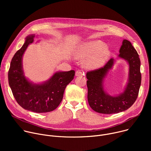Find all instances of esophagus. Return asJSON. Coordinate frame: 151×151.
I'll return each mask as SVG.
<instances>
[{
	"instance_id": "esophagus-1",
	"label": "esophagus",
	"mask_w": 151,
	"mask_h": 151,
	"mask_svg": "<svg viewBox=\"0 0 151 151\" xmlns=\"http://www.w3.org/2000/svg\"><path fill=\"white\" fill-rule=\"evenodd\" d=\"M75 75L76 76H82V75H84V72H83L82 70H78L76 72H75Z\"/></svg>"
}]
</instances>
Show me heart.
Masks as SVG:
<instances>
[{"label":"heart","mask_w":151,"mask_h":151,"mask_svg":"<svg viewBox=\"0 0 151 151\" xmlns=\"http://www.w3.org/2000/svg\"><path fill=\"white\" fill-rule=\"evenodd\" d=\"M106 45L100 40L85 42L80 45L76 51L78 58L89 57L85 62L88 68L94 69L102 66L110 56V51Z\"/></svg>","instance_id":"heart-1"}]
</instances>
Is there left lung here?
I'll list each match as a JSON object with an SVG mask.
<instances>
[{"label":"left lung","mask_w":151,"mask_h":151,"mask_svg":"<svg viewBox=\"0 0 151 151\" xmlns=\"http://www.w3.org/2000/svg\"><path fill=\"white\" fill-rule=\"evenodd\" d=\"M139 57L131 42L124 39L118 58L126 60L128 64V78L124 91L114 96L107 93L103 86L104 78L114 65V58H111L103 68L87 73L88 101L93 110L104 114H116L128 109L134 104L141 85Z\"/></svg>","instance_id":"left-lung-1"}]
</instances>
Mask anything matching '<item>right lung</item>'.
<instances>
[{
  "label": "right lung",
  "mask_w": 151,
  "mask_h": 151,
  "mask_svg": "<svg viewBox=\"0 0 151 151\" xmlns=\"http://www.w3.org/2000/svg\"><path fill=\"white\" fill-rule=\"evenodd\" d=\"M35 36H27L22 47L14 55L8 72V81L19 106L33 112L45 113L58 106L66 86L74 78L75 71L57 72L48 80L39 83H34L27 79L23 68V56L28 46L33 42Z\"/></svg>",
  "instance_id": "obj_1"
}]
</instances>
